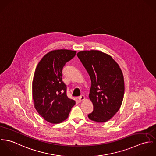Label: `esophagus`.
I'll return each instance as SVG.
<instances>
[{"instance_id":"34e87169","label":"esophagus","mask_w":156,"mask_h":156,"mask_svg":"<svg viewBox=\"0 0 156 156\" xmlns=\"http://www.w3.org/2000/svg\"><path fill=\"white\" fill-rule=\"evenodd\" d=\"M85 99V97L84 95H81L80 97H79V101H83Z\"/></svg>"}]
</instances>
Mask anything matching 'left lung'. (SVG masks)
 Instances as JSON below:
<instances>
[{"label": "left lung", "instance_id": "obj_1", "mask_svg": "<svg viewBox=\"0 0 156 156\" xmlns=\"http://www.w3.org/2000/svg\"><path fill=\"white\" fill-rule=\"evenodd\" d=\"M77 57L89 74V97L93 112L88 115L97 122L109 121L119 111L124 94L122 72L111 56L98 50L80 51Z\"/></svg>", "mask_w": 156, "mask_h": 156}]
</instances>
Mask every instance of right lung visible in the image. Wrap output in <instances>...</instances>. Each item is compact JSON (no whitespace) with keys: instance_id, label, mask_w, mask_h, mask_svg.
Returning a JSON list of instances; mask_svg holds the SVG:
<instances>
[{"instance_id":"obj_1","label":"right lung","mask_w":156,"mask_h":156,"mask_svg":"<svg viewBox=\"0 0 156 156\" xmlns=\"http://www.w3.org/2000/svg\"><path fill=\"white\" fill-rule=\"evenodd\" d=\"M76 53L67 49L52 50L45 55L35 69L32 81L34 107L50 123L63 122L76 104L67 97V87L62 80L63 67Z\"/></svg>"}]
</instances>
